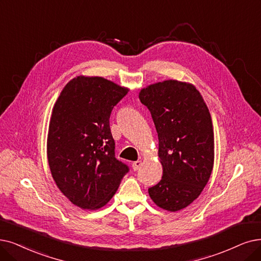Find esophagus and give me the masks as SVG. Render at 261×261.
Returning <instances> with one entry per match:
<instances>
[{
    "mask_svg": "<svg viewBox=\"0 0 261 261\" xmlns=\"http://www.w3.org/2000/svg\"><path fill=\"white\" fill-rule=\"evenodd\" d=\"M142 165V163H141V161H137V162H134L133 163V169L135 170V171H136V170H138L139 168H140V166Z\"/></svg>",
    "mask_w": 261,
    "mask_h": 261,
    "instance_id": "1",
    "label": "esophagus"
}]
</instances>
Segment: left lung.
I'll list each match as a JSON object with an SVG mask.
<instances>
[{
  "instance_id": "left-lung-1",
  "label": "left lung",
  "mask_w": 261,
  "mask_h": 261,
  "mask_svg": "<svg viewBox=\"0 0 261 261\" xmlns=\"http://www.w3.org/2000/svg\"><path fill=\"white\" fill-rule=\"evenodd\" d=\"M159 135L162 180L149 189L154 203L171 212L191 204L210 179L214 135L209 109L192 85L166 80L141 90Z\"/></svg>"
}]
</instances>
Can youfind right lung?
<instances>
[{
	"label": "right lung",
	"instance_id": "1",
	"mask_svg": "<svg viewBox=\"0 0 261 261\" xmlns=\"http://www.w3.org/2000/svg\"><path fill=\"white\" fill-rule=\"evenodd\" d=\"M127 90L101 77L70 80L56 102L47 154L51 174L70 202L81 209L105 205L128 166L116 158L109 119Z\"/></svg>",
	"mask_w": 261,
	"mask_h": 261
}]
</instances>
